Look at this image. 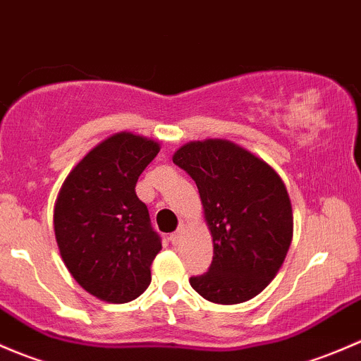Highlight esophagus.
I'll return each instance as SVG.
<instances>
[{
    "label": "esophagus",
    "instance_id": "1",
    "mask_svg": "<svg viewBox=\"0 0 361 361\" xmlns=\"http://www.w3.org/2000/svg\"><path fill=\"white\" fill-rule=\"evenodd\" d=\"M180 238H182V226H180L179 231H176V233H172V235H170V241H172V245H179Z\"/></svg>",
    "mask_w": 361,
    "mask_h": 361
}]
</instances>
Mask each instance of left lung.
I'll list each match as a JSON object with an SVG mask.
<instances>
[{"label": "left lung", "mask_w": 361, "mask_h": 361, "mask_svg": "<svg viewBox=\"0 0 361 361\" xmlns=\"http://www.w3.org/2000/svg\"><path fill=\"white\" fill-rule=\"evenodd\" d=\"M173 163L196 182L214 240L207 273L189 278L203 299L240 304L276 276L292 241V205L276 172L221 139L189 142Z\"/></svg>", "instance_id": "8db88e82"}]
</instances>
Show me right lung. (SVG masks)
Returning a JSON list of instances; mask_svg holds the SVG:
<instances>
[{"mask_svg": "<svg viewBox=\"0 0 361 361\" xmlns=\"http://www.w3.org/2000/svg\"><path fill=\"white\" fill-rule=\"evenodd\" d=\"M158 153L154 140L116 133L74 166L59 192L54 228L62 261L100 300L130 302L151 283L161 238L135 184Z\"/></svg>", "mask_w": 361, "mask_h": 361, "instance_id": "obj_1", "label": "right lung"}]
</instances>
